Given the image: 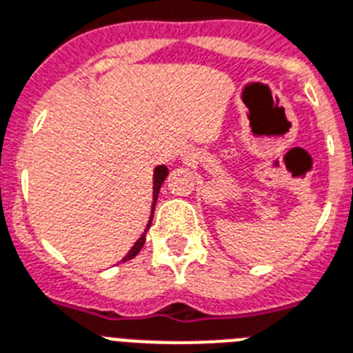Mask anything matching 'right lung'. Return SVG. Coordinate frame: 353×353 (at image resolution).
I'll list each match as a JSON object with an SVG mask.
<instances>
[{
  "mask_svg": "<svg viewBox=\"0 0 353 353\" xmlns=\"http://www.w3.org/2000/svg\"><path fill=\"white\" fill-rule=\"evenodd\" d=\"M165 176H168V168H165V165H157L155 171H153V203H152V216H150V221H148L146 230H144L143 236H141L139 239L135 241V245L132 246L130 252H128V254H126L125 257L121 259L123 263H126V261H130V259H134L135 255L139 254L141 248H143V246H144V241H146V232H148V228L152 227L153 210H155V203H157V198H159V191H161V185H162V182H164V180H165Z\"/></svg>",
  "mask_w": 353,
  "mask_h": 353,
  "instance_id": "right-lung-1",
  "label": "right lung"
}]
</instances>
